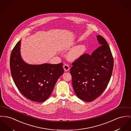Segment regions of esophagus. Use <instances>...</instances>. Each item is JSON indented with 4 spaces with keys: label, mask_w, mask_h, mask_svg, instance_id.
Here are the masks:
<instances>
[{
    "label": "esophagus",
    "mask_w": 131,
    "mask_h": 131,
    "mask_svg": "<svg viewBox=\"0 0 131 131\" xmlns=\"http://www.w3.org/2000/svg\"><path fill=\"white\" fill-rule=\"evenodd\" d=\"M63 68H64V69L65 70V71L67 72V71H68L69 70V66L68 64H64V65H63Z\"/></svg>",
    "instance_id": "esophagus-1"
}]
</instances>
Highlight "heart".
Returning a JSON list of instances; mask_svg holds the SVG:
<instances>
[{
  "mask_svg": "<svg viewBox=\"0 0 131 131\" xmlns=\"http://www.w3.org/2000/svg\"><path fill=\"white\" fill-rule=\"evenodd\" d=\"M85 47L83 45L76 46L72 49L68 55V58L71 60H75L80 58L85 53Z\"/></svg>",
  "mask_w": 131,
  "mask_h": 131,
  "instance_id": "heart-1",
  "label": "heart"
}]
</instances>
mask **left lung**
I'll use <instances>...</instances> for the list:
<instances>
[{"instance_id":"obj_1","label":"left lung","mask_w":131,"mask_h":131,"mask_svg":"<svg viewBox=\"0 0 131 131\" xmlns=\"http://www.w3.org/2000/svg\"><path fill=\"white\" fill-rule=\"evenodd\" d=\"M100 46L91 55L85 53L72 63L70 73L77 96L90 102L104 91L112 75L114 60L107 42L97 35Z\"/></svg>"}]
</instances>
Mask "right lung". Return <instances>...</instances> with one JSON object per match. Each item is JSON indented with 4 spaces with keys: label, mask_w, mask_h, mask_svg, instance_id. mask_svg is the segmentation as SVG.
Wrapping results in <instances>:
<instances>
[{
    "label": "right lung",
    "mask_w": 131,
    "mask_h": 131,
    "mask_svg": "<svg viewBox=\"0 0 131 131\" xmlns=\"http://www.w3.org/2000/svg\"><path fill=\"white\" fill-rule=\"evenodd\" d=\"M21 40L13 48L10 59L12 77L17 88L29 100L42 102L53 91L58 78L64 73L63 63L30 65L20 55Z\"/></svg>",
    "instance_id": "add662e5"
}]
</instances>
